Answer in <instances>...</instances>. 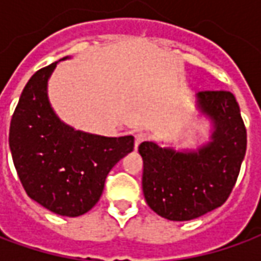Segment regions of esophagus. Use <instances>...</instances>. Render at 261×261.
I'll return each instance as SVG.
<instances>
[{"instance_id": "34e87169", "label": "esophagus", "mask_w": 261, "mask_h": 261, "mask_svg": "<svg viewBox=\"0 0 261 261\" xmlns=\"http://www.w3.org/2000/svg\"><path fill=\"white\" fill-rule=\"evenodd\" d=\"M148 140V136L145 133H137L136 134V148L141 144V142L147 141Z\"/></svg>"}]
</instances>
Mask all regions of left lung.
Segmentation results:
<instances>
[{
	"instance_id": "8db88e82",
	"label": "left lung",
	"mask_w": 261,
	"mask_h": 261,
	"mask_svg": "<svg viewBox=\"0 0 261 261\" xmlns=\"http://www.w3.org/2000/svg\"><path fill=\"white\" fill-rule=\"evenodd\" d=\"M198 106L214 120L213 141L197 152H176L145 141L142 192L155 213L190 221L221 207L232 193L246 153V127L229 91H200Z\"/></svg>"
}]
</instances>
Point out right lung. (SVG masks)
<instances>
[{"label": "right lung", "mask_w": 261, "mask_h": 261, "mask_svg": "<svg viewBox=\"0 0 261 261\" xmlns=\"http://www.w3.org/2000/svg\"><path fill=\"white\" fill-rule=\"evenodd\" d=\"M56 64L26 84L11 120L9 147L26 194L59 215L78 217L99 201L109 172L134 149V137L93 136L60 121L47 99Z\"/></svg>", "instance_id": "right-lung-1"}]
</instances>
